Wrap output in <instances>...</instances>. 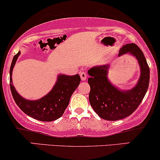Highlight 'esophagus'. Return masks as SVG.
I'll return each mask as SVG.
<instances>
[{"instance_id":"34e87169","label":"esophagus","mask_w":160,"mask_h":160,"mask_svg":"<svg viewBox=\"0 0 160 160\" xmlns=\"http://www.w3.org/2000/svg\"><path fill=\"white\" fill-rule=\"evenodd\" d=\"M81 79L82 81H85L87 79V73L84 72H79Z\"/></svg>"}]
</instances>
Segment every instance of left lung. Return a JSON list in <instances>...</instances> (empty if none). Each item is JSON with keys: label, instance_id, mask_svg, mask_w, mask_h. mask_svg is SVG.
I'll use <instances>...</instances> for the list:
<instances>
[{"label": "left lung", "instance_id": "left-lung-1", "mask_svg": "<svg viewBox=\"0 0 160 160\" xmlns=\"http://www.w3.org/2000/svg\"><path fill=\"white\" fill-rule=\"evenodd\" d=\"M127 53L137 59L140 72L137 84L131 89L122 90L112 84L108 78L110 64L96 66L88 70L90 105L103 119L116 121L131 115L148 88L150 70L142 51L135 44H127L120 49L119 56Z\"/></svg>", "mask_w": 160, "mask_h": 160}]
</instances>
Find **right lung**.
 Wrapping results in <instances>:
<instances>
[{"instance_id":"1","label":"right lung","mask_w":160,"mask_h":160,"mask_svg":"<svg viewBox=\"0 0 160 160\" xmlns=\"http://www.w3.org/2000/svg\"><path fill=\"white\" fill-rule=\"evenodd\" d=\"M20 55L21 51L13 57L9 70L10 90L15 103L23 112L33 119L43 122H52L58 119L64 114L71 96L79 85V75L68 76L62 73L58 74L56 84L48 93L36 100L27 99L18 92L12 78L13 68Z\"/></svg>"}]
</instances>
